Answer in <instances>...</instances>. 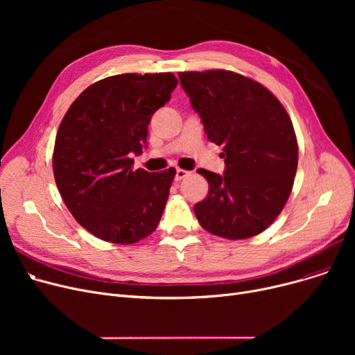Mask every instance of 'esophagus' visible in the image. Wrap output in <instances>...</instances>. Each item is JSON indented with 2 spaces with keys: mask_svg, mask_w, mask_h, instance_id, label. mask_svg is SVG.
<instances>
[{
  "mask_svg": "<svg viewBox=\"0 0 355 355\" xmlns=\"http://www.w3.org/2000/svg\"><path fill=\"white\" fill-rule=\"evenodd\" d=\"M189 175H190L189 171H185V170H181V168H178V170L175 171V181H181V180H184L185 177H189Z\"/></svg>",
  "mask_w": 355,
  "mask_h": 355,
  "instance_id": "34e87169",
  "label": "esophagus"
}]
</instances>
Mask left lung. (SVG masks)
Listing matches in <instances>:
<instances>
[{
    "instance_id": "1",
    "label": "left lung",
    "mask_w": 355,
    "mask_h": 355,
    "mask_svg": "<svg viewBox=\"0 0 355 355\" xmlns=\"http://www.w3.org/2000/svg\"><path fill=\"white\" fill-rule=\"evenodd\" d=\"M178 78L226 164L225 174L198 170L209 182L207 197L194 206L198 223L230 240L262 233L285 207L296 174L288 112L265 86L234 71H181Z\"/></svg>"
}]
</instances>
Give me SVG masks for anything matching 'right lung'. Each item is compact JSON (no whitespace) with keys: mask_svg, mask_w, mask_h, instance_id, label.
I'll use <instances>...</instances> for the list:
<instances>
[{"mask_svg":"<svg viewBox=\"0 0 355 355\" xmlns=\"http://www.w3.org/2000/svg\"><path fill=\"white\" fill-rule=\"evenodd\" d=\"M178 85L173 73H125L85 89L55 135L53 173L69 211L93 236L118 245L151 234L175 170H134L148 125Z\"/></svg>","mask_w":355,"mask_h":355,"instance_id":"obj_1","label":"right lung"}]
</instances>
